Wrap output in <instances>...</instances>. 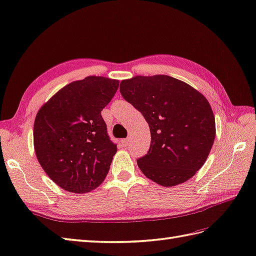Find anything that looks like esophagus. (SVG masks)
<instances>
[{"label":"esophagus","mask_w":256,"mask_h":256,"mask_svg":"<svg viewBox=\"0 0 256 256\" xmlns=\"http://www.w3.org/2000/svg\"><path fill=\"white\" fill-rule=\"evenodd\" d=\"M130 138H124V140H122V144H123V146H128V142H130Z\"/></svg>","instance_id":"obj_1"}]
</instances>
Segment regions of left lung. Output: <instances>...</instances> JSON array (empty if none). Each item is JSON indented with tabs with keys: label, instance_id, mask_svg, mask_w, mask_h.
<instances>
[{
	"label": "left lung",
	"instance_id": "1",
	"mask_svg": "<svg viewBox=\"0 0 256 256\" xmlns=\"http://www.w3.org/2000/svg\"><path fill=\"white\" fill-rule=\"evenodd\" d=\"M120 92L150 126V150L138 159L142 174L162 186L191 179L205 164L216 135L207 99L186 82L167 75L122 80Z\"/></svg>",
	"mask_w": 256,
	"mask_h": 256
}]
</instances>
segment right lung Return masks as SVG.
<instances>
[{"label":"right lung","instance_id":"obj_1","mask_svg":"<svg viewBox=\"0 0 256 256\" xmlns=\"http://www.w3.org/2000/svg\"><path fill=\"white\" fill-rule=\"evenodd\" d=\"M118 80L88 76L60 89L41 106L34 124V146L41 167L65 191L86 193L108 174L116 145L101 111Z\"/></svg>","mask_w":256,"mask_h":256}]
</instances>
